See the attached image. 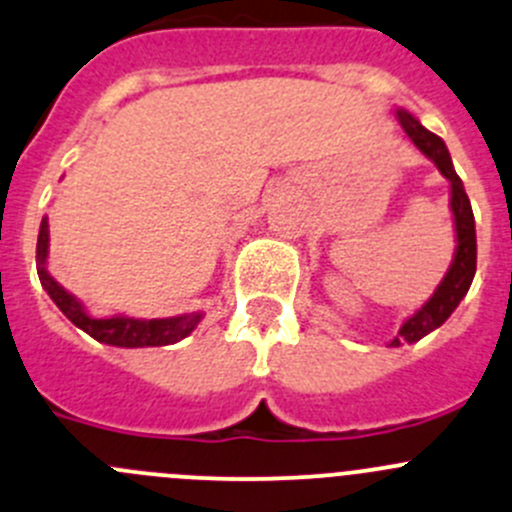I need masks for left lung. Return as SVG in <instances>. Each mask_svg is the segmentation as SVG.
I'll return each mask as SVG.
<instances>
[{
	"mask_svg": "<svg viewBox=\"0 0 512 512\" xmlns=\"http://www.w3.org/2000/svg\"><path fill=\"white\" fill-rule=\"evenodd\" d=\"M398 122L403 124L405 135L413 140V145L418 147L428 160H433L435 167L440 170V175L450 182V210H453L455 217V237H458V245H455L453 262H450L448 272H445L438 290L433 292V297H430L413 317H408V320L403 322L398 337L390 340V347H400L403 342H418L420 337L430 335L435 327L443 325V322L453 315L455 307L460 305V300L468 295L470 282H473L475 277V265H478L473 207H470L468 195H465L463 180H460L458 172H455L448 147H445V142L440 140L438 135L425 130L423 124H420L413 114L405 112V109H398Z\"/></svg>",
	"mask_w": 512,
	"mask_h": 512,
	"instance_id": "8db88e82",
	"label": "left lung"
}]
</instances>
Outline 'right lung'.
<instances>
[{"label": "right lung", "instance_id": "obj_1", "mask_svg": "<svg viewBox=\"0 0 512 512\" xmlns=\"http://www.w3.org/2000/svg\"><path fill=\"white\" fill-rule=\"evenodd\" d=\"M47 255H49V222L42 217L37 237V275L47 295L52 297L54 305L77 325L79 330L87 332L97 342L114 347H162L175 345L182 337L190 335L202 320V312H190V315L177 317H157V320H140V317L127 315H112V317H92L84 310L82 302L64 290L47 270Z\"/></svg>", "mask_w": 512, "mask_h": 512}]
</instances>
